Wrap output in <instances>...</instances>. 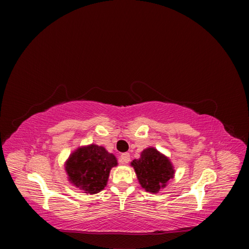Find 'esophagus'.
Segmentation results:
<instances>
[{
	"instance_id": "1",
	"label": "esophagus",
	"mask_w": 249,
	"mask_h": 249,
	"mask_svg": "<svg viewBox=\"0 0 249 249\" xmlns=\"http://www.w3.org/2000/svg\"><path fill=\"white\" fill-rule=\"evenodd\" d=\"M119 162L125 165L130 162V154L129 153H124L119 158Z\"/></svg>"
}]
</instances>
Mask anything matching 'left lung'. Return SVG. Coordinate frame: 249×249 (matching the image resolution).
<instances>
[{"instance_id": "8db88e82", "label": "left lung", "mask_w": 249, "mask_h": 249, "mask_svg": "<svg viewBox=\"0 0 249 249\" xmlns=\"http://www.w3.org/2000/svg\"><path fill=\"white\" fill-rule=\"evenodd\" d=\"M141 187L146 192L158 193L175 177V169L168 158L155 147L142 150L139 159L131 162Z\"/></svg>"}]
</instances>
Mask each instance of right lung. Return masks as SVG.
<instances>
[{
	"instance_id": "1",
	"label": "right lung",
	"mask_w": 249,
	"mask_h": 249,
	"mask_svg": "<svg viewBox=\"0 0 249 249\" xmlns=\"http://www.w3.org/2000/svg\"><path fill=\"white\" fill-rule=\"evenodd\" d=\"M117 160L106 148L90 144L77 148L65 162L69 180L87 194L101 192L107 186L112 167Z\"/></svg>"
}]
</instances>
